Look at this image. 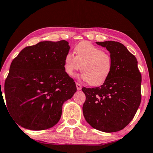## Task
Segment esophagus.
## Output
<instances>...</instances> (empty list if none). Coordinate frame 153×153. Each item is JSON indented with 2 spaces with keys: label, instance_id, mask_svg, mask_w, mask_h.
<instances>
[{
  "label": "esophagus",
  "instance_id": "34e87169",
  "mask_svg": "<svg viewBox=\"0 0 153 153\" xmlns=\"http://www.w3.org/2000/svg\"><path fill=\"white\" fill-rule=\"evenodd\" d=\"M76 87H77V91H80L82 89V85L81 84H79V83H77V82H76Z\"/></svg>",
  "mask_w": 153,
  "mask_h": 153
}]
</instances>
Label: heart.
<instances>
[{
    "instance_id": "obj_1",
    "label": "heart",
    "mask_w": 153,
    "mask_h": 153,
    "mask_svg": "<svg viewBox=\"0 0 153 153\" xmlns=\"http://www.w3.org/2000/svg\"><path fill=\"white\" fill-rule=\"evenodd\" d=\"M75 52L76 56L69 52L65 58V71L69 76H74L82 68V79L90 85L99 86L108 80L113 66L110 54L88 42L78 43Z\"/></svg>"
}]
</instances>
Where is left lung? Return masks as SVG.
<instances>
[{
    "instance_id": "left-lung-1",
    "label": "left lung",
    "mask_w": 153,
    "mask_h": 153,
    "mask_svg": "<svg viewBox=\"0 0 153 153\" xmlns=\"http://www.w3.org/2000/svg\"><path fill=\"white\" fill-rule=\"evenodd\" d=\"M112 59V70L101 86L82 88L86 95L82 110L94 129L106 133L122 130L132 120L141 102L142 76L136 58L117 42H96Z\"/></svg>"
}]
</instances>
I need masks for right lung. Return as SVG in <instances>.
I'll return each mask as SVG.
<instances>
[{
	"label": "right lung",
	"instance_id": "obj_1",
	"mask_svg": "<svg viewBox=\"0 0 153 153\" xmlns=\"http://www.w3.org/2000/svg\"><path fill=\"white\" fill-rule=\"evenodd\" d=\"M67 41H45L26 47L12 61L4 82L7 108L25 129H48L59 122L62 107L77 91L65 71Z\"/></svg>",
	"mask_w": 153,
	"mask_h": 153
}]
</instances>
